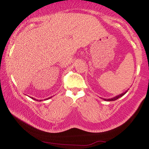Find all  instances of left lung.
<instances>
[{"label":"left lung","mask_w":149,"mask_h":149,"mask_svg":"<svg viewBox=\"0 0 149 149\" xmlns=\"http://www.w3.org/2000/svg\"><path fill=\"white\" fill-rule=\"evenodd\" d=\"M126 92H124V93L121 94V95H118V96H116V97H113V98H112V99H108V100H105L109 101V102H110V101H115V100H118V98H120V97H121L122 96H123V95H125V94L126 93Z\"/></svg>","instance_id":"1"}]
</instances>
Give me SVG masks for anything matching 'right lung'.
<instances>
[{"label":"right lung","mask_w":149,"mask_h":149,"mask_svg":"<svg viewBox=\"0 0 149 149\" xmlns=\"http://www.w3.org/2000/svg\"><path fill=\"white\" fill-rule=\"evenodd\" d=\"M32 99H33V100H36V99H33V98H32ZM40 101H41V100H40Z\"/></svg>","instance_id":"right-lung-1"}]
</instances>
